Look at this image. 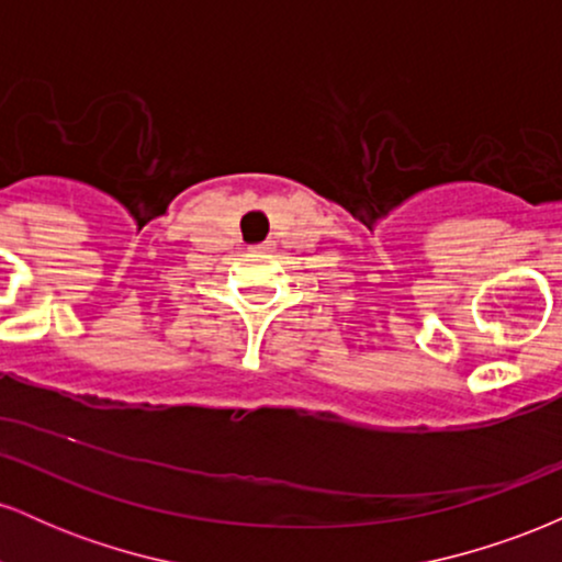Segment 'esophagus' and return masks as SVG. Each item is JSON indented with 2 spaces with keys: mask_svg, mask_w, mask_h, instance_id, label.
<instances>
[{
  "mask_svg": "<svg viewBox=\"0 0 562 562\" xmlns=\"http://www.w3.org/2000/svg\"><path fill=\"white\" fill-rule=\"evenodd\" d=\"M261 250H269V248H274V240H263L261 245H259Z\"/></svg>",
  "mask_w": 562,
  "mask_h": 562,
  "instance_id": "1",
  "label": "esophagus"
}]
</instances>
